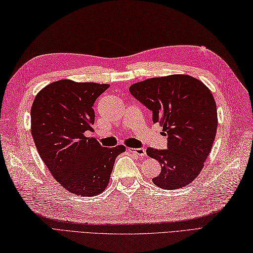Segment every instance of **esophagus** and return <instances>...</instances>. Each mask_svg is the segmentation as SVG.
<instances>
[{
  "mask_svg": "<svg viewBox=\"0 0 253 253\" xmlns=\"http://www.w3.org/2000/svg\"><path fill=\"white\" fill-rule=\"evenodd\" d=\"M127 150L135 153V155H137L139 157H145L146 156V149L145 148H127Z\"/></svg>",
  "mask_w": 253,
  "mask_h": 253,
  "instance_id": "1",
  "label": "esophagus"
}]
</instances>
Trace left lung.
<instances>
[{
    "mask_svg": "<svg viewBox=\"0 0 253 253\" xmlns=\"http://www.w3.org/2000/svg\"><path fill=\"white\" fill-rule=\"evenodd\" d=\"M130 92L151 110L153 123H160L168 137V149L146 151L161 164L153 183L176 190L192 182L211 153L217 132V107L211 90L192 76L169 75L134 84Z\"/></svg>",
    "mask_w": 253,
    "mask_h": 253,
    "instance_id": "8db88e82",
    "label": "left lung"
}]
</instances>
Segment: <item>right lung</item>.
Segmentation results:
<instances>
[{
	"mask_svg": "<svg viewBox=\"0 0 253 253\" xmlns=\"http://www.w3.org/2000/svg\"><path fill=\"white\" fill-rule=\"evenodd\" d=\"M106 84L62 79L46 85L31 108V132L42 161L61 186L80 196L107 187L116 158L125 146L102 147L93 131V104Z\"/></svg>",
	"mask_w": 253,
	"mask_h": 253,
	"instance_id": "add662e5",
	"label": "right lung"
}]
</instances>
